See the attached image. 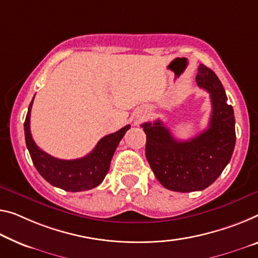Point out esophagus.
<instances>
[{
    "label": "esophagus",
    "instance_id": "1",
    "mask_svg": "<svg viewBox=\"0 0 258 258\" xmlns=\"http://www.w3.org/2000/svg\"><path fill=\"white\" fill-rule=\"evenodd\" d=\"M137 118H138V121H141V120H142V118H143V116H141V115H138V116H137Z\"/></svg>",
    "mask_w": 258,
    "mask_h": 258
}]
</instances>
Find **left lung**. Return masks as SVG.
Segmentation results:
<instances>
[{"label":"left lung","mask_w":258,"mask_h":258,"mask_svg":"<svg viewBox=\"0 0 258 258\" xmlns=\"http://www.w3.org/2000/svg\"><path fill=\"white\" fill-rule=\"evenodd\" d=\"M197 85L210 93L209 128L189 141H177L157 120L143 123L145 156L158 181L173 191L203 190L215 182L231 160L235 146V118L224 86L211 69L198 67Z\"/></svg>","instance_id":"1"}]
</instances>
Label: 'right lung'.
I'll return each instance as SVG.
<instances>
[{
    "instance_id": "obj_1",
    "label": "right lung",
    "mask_w": 258,
    "mask_h": 258,
    "mask_svg": "<svg viewBox=\"0 0 258 258\" xmlns=\"http://www.w3.org/2000/svg\"><path fill=\"white\" fill-rule=\"evenodd\" d=\"M33 99L24 122V132L27 150L39 174L51 185L66 191L76 192L96 188L104 181L109 169L113 154L130 125H125L118 132L102 137L88 156L74 160L57 159L39 149L31 135L30 117Z\"/></svg>"
}]
</instances>
